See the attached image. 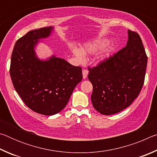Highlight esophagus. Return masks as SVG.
Returning <instances> with one entry per match:
<instances>
[{"instance_id":"obj_1","label":"esophagus","mask_w":157,"mask_h":157,"mask_svg":"<svg viewBox=\"0 0 157 157\" xmlns=\"http://www.w3.org/2000/svg\"><path fill=\"white\" fill-rule=\"evenodd\" d=\"M88 73H89V71L88 70H86V69H84L83 71H82V75H83V78L85 79L88 75Z\"/></svg>"}]
</instances>
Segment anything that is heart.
Segmentation results:
<instances>
[{"instance_id": "heart-1", "label": "heart", "mask_w": 157, "mask_h": 157, "mask_svg": "<svg viewBox=\"0 0 157 157\" xmlns=\"http://www.w3.org/2000/svg\"><path fill=\"white\" fill-rule=\"evenodd\" d=\"M104 44L105 43L102 41H96L94 43L84 45V46L82 47V51L78 49H75L73 50V52L79 62H83L84 59L83 54H94L98 50L102 48Z\"/></svg>"}]
</instances>
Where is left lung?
I'll list each match as a JSON object with an SVG mask.
<instances>
[{
  "label": "left lung",
  "mask_w": 157,
  "mask_h": 157,
  "mask_svg": "<svg viewBox=\"0 0 157 157\" xmlns=\"http://www.w3.org/2000/svg\"><path fill=\"white\" fill-rule=\"evenodd\" d=\"M147 57L139 34L128 30L125 47L96 66L88 67L91 102L98 112H120L139 96L144 84Z\"/></svg>",
  "instance_id": "left-lung-1"
}]
</instances>
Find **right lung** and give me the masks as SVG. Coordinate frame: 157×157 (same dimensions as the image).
<instances>
[{
	"label": "right lung",
	"mask_w": 157,
	"mask_h": 157,
	"mask_svg": "<svg viewBox=\"0 0 157 157\" xmlns=\"http://www.w3.org/2000/svg\"><path fill=\"white\" fill-rule=\"evenodd\" d=\"M52 30V27L33 30L18 39L10 68L13 85L23 102L34 112L46 116L62 111L82 79L80 66L55 56L46 61L37 59L34 46Z\"/></svg>",
	"instance_id": "obj_1"
}]
</instances>
